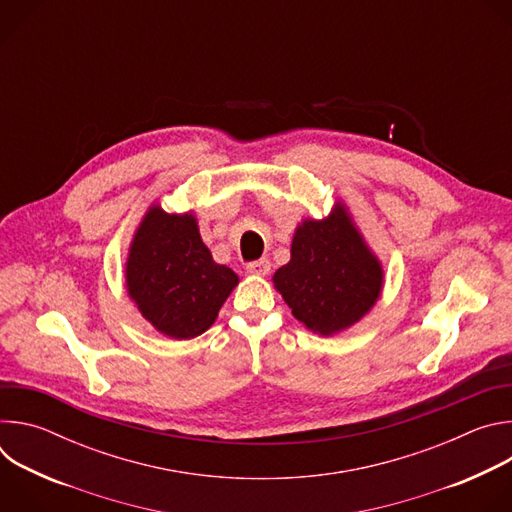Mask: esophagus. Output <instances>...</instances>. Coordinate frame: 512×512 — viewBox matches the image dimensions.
Listing matches in <instances>:
<instances>
[{
	"label": "esophagus",
	"instance_id": "1",
	"mask_svg": "<svg viewBox=\"0 0 512 512\" xmlns=\"http://www.w3.org/2000/svg\"><path fill=\"white\" fill-rule=\"evenodd\" d=\"M269 269H271V263H269V259H259V261H253V263H249L247 265V271L249 273H253V275H267L269 273Z\"/></svg>",
	"mask_w": 512,
	"mask_h": 512
}]
</instances>
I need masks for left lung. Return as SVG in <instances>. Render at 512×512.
I'll return each instance as SVG.
<instances>
[{"label": "left lung", "mask_w": 512, "mask_h": 512, "mask_svg": "<svg viewBox=\"0 0 512 512\" xmlns=\"http://www.w3.org/2000/svg\"><path fill=\"white\" fill-rule=\"evenodd\" d=\"M291 257L273 273V287L310 332L334 336L379 302L385 269L338 198L324 218H302Z\"/></svg>", "instance_id": "1"}]
</instances>
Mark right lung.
Listing matches in <instances>:
<instances>
[{
	"label": "right lung",
	"mask_w": 512,
	"mask_h": 512,
	"mask_svg": "<svg viewBox=\"0 0 512 512\" xmlns=\"http://www.w3.org/2000/svg\"><path fill=\"white\" fill-rule=\"evenodd\" d=\"M239 275L212 259L192 210L166 212L152 202L129 243L127 296L160 334L190 340L206 332Z\"/></svg>",
	"instance_id": "right-lung-1"
}]
</instances>
